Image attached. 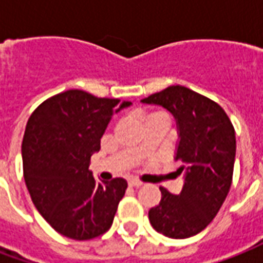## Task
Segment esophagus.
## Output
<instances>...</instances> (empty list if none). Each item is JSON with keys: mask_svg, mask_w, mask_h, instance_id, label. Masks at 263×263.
Returning a JSON list of instances; mask_svg holds the SVG:
<instances>
[{"mask_svg": "<svg viewBox=\"0 0 263 263\" xmlns=\"http://www.w3.org/2000/svg\"><path fill=\"white\" fill-rule=\"evenodd\" d=\"M142 184H143L142 182H138V180H131V182H129V187L138 189V187H141Z\"/></svg>", "mask_w": 263, "mask_h": 263, "instance_id": "1", "label": "esophagus"}]
</instances>
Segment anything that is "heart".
Returning a JSON list of instances; mask_svg holds the SVG:
<instances>
[{
	"label": "heart",
	"mask_w": 263,
	"mask_h": 263,
	"mask_svg": "<svg viewBox=\"0 0 263 263\" xmlns=\"http://www.w3.org/2000/svg\"><path fill=\"white\" fill-rule=\"evenodd\" d=\"M155 117H167V115H166L165 112H162V111H154V112H149V114H146L145 117H143V122L152 120V118H155ZM167 118H169V117H167Z\"/></svg>",
	"instance_id": "heart-1"
}]
</instances>
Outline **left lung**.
<instances>
[{"mask_svg":"<svg viewBox=\"0 0 263 263\" xmlns=\"http://www.w3.org/2000/svg\"><path fill=\"white\" fill-rule=\"evenodd\" d=\"M142 103L162 105L176 118L177 173L184 175L179 196L160 187L162 200L149 210V221L165 237H193L213 221L230 192L235 129L221 105L187 87H167Z\"/></svg>","mask_w":263,"mask_h":263,"instance_id":"1","label":"left lung"}]
</instances>
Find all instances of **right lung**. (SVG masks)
Listing matches in <instances>:
<instances>
[{
	"instance_id": "obj_1",
	"label": "right lung",
	"mask_w": 263,
	"mask_h": 263,
	"mask_svg": "<svg viewBox=\"0 0 263 263\" xmlns=\"http://www.w3.org/2000/svg\"><path fill=\"white\" fill-rule=\"evenodd\" d=\"M129 101L67 90L48 98L28 120L22 139L26 187L54 231L77 241L103 235L128 184L97 183L88 171L111 117Z\"/></svg>"
}]
</instances>
